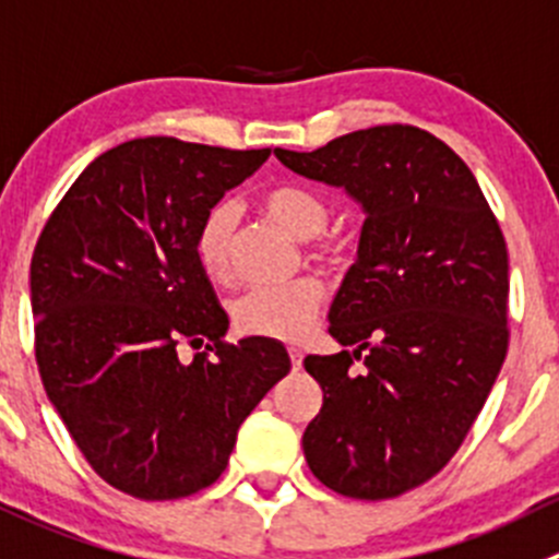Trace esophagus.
Returning <instances> with one entry per match:
<instances>
[{
    "label": "esophagus",
    "mask_w": 559,
    "mask_h": 559,
    "mask_svg": "<svg viewBox=\"0 0 559 559\" xmlns=\"http://www.w3.org/2000/svg\"><path fill=\"white\" fill-rule=\"evenodd\" d=\"M289 357H292V366H295V368L302 366V349H297V346H289Z\"/></svg>",
    "instance_id": "esophagus-1"
}]
</instances>
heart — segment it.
Listing matches in <instances>:
<instances>
[{
  "label": "heart",
  "mask_w": 559,
  "mask_h": 559,
  "mask_svg": "<svg viewBox=\"0 0 559 559\" xmlns=\"http://www.w3.org/2000/svg\"><path fill=\"white\" fill-rule=\"evenodd\" d=\"M259 210L270 221L284 226L289 235L306 240L317 259L328 262V259L338 257L341 246L322 231L330 210L324 199L311 188L295 186V182L267 188L259 197ZM235 204L218 202L202 215L197 235H193V253H197L199 267L215 284H226L235 273ZM322 302V281L306 275V278L289 281V284L253 286V289L242 292L231 306V319L248 335L300 341L317 324Z\"/></svg>",
  "instance_id": "obj_1"
}]
</instances>
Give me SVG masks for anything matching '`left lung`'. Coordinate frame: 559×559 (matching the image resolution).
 Returning a JSON list of instances; mask_svg holds the SVG:
<instances>
[{
	"instance_id": "obj_1",
	"label": "left lung",
	"mask_w": 559,
	"mask_h": 559,
	"mask_svg": "<svg viewBox=\"0 0 559 559\" xmlns=\"http://www.w3.org/2000/svg\"><path fill=\"white\" fill-rule=\"evenodd\" d=\"M275 158L366 213L328 313L352 349L302 362L324 393L302 453L328 489L390 500L451 462L489 399L511 335L506 237L469 166L415 124Z\"/></svg>"
}]
</instances>
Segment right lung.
Returning a JSON list of instances; mask_svg holds the SVG:
<instances>
[{
    "mask_svg": "<svg viewBox=\"0 0 559 559\" xmlns=\"http://www.w3.org/2000/svg\"><path fill=\"white\" fill-rule=\"evenodd\" d=\"M270 150L171 135L97 155L37 237L35 357L48 401L90 467L139 500H180L221 478L237 429L292 368L262 335L226 344L229 317L193 235ZM209 346L191 364L182 343Z\"/></svg>",
    "mask_w": 559,
    "mask_h": 559,
    "instance_id": "obj_1",
    "label": "right lung"
}]
</instances>
